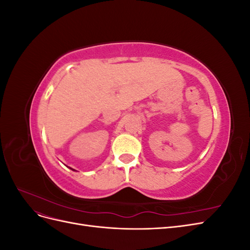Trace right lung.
<instances>
[{
	"label": "right lung",
	"instance_id": "obj_1",
	"mask_svg": "<svg viewBox=\"0 0 250 250\" xmlns=\"http://www.w3.org/2000/svg\"><path fill=\"white\" fill-rule=\"evenodd\" d=\"M70 169H71V170H73V171H76V170H74V169H72V168H70Z\"/></svg>",
	"mask_w": 250,
	"mask_h": 250
}]
</instances>
